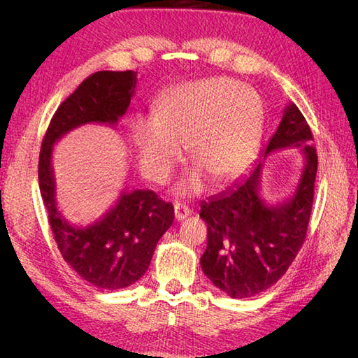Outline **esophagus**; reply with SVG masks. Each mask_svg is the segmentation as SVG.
Wrapping results in <instances>:
<instances>
[{"label":"esophagus","instance_id":"1","mask_svg":"<svg viewBox=\"0 0 358 358\" xmlns=\"http://www.w3.org/2000/svg\"><path fill=\"white\" fill-rule=\"evenodd\" d=\"M189 215H191V210H189L188 206H183L180 203L175 204V218L178 221H183L185 218H188Z\"/></svg>","mask_w":358,"mask_h":358}]
</instances>
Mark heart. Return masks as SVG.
Here are the masks:
<instances>
[{
  "label": "heart",
  "mask_w": 358,
  "mask_h": 358,
  "mask_svg": "<svg viewBox=\"0 0 358 358\" xmlns=\"http://www.w3.org/2000/svg\"><path fill=\"white\" fill-rule=\"evenodd\" d=\"M263 127V107L254 90L230 79L182 83L155 106V116H138L129 125L140 171L164 183L187 143L194 170L178 182V196L203 189V175L215 183L234 179L252 159Z\"/></svg>",
  "instance_id": "obj_1"
}]
</instances>
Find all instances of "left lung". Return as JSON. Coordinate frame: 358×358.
<instances>
[{
  "instance_id": "8db88e82",
  "label": "left lung",
  "mask_w": 358,
  "mask_h": 358,
  "mask_svg": "<svg viewBox=\"0 0 358 358\" xmlns=\"http://www.w3.org/2000/svg\"><path fill=\"white\" fill-rule=\"evenodd\" d=\"M312 140L305 116L289 103L262 158L231 188L201 201L200 218L208 224V246L200 264L203 273L227 296L252 297L276 284L305 242L318 169ZM289 147L302 150L301 178L285 201L270 205L261 196L265 158Z\"/></svg>"
}]
</instances>
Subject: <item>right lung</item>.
I'll list each match as a JSON object with an SVG mask.
<instances>
[{
    "label": "right lung",
    "mask_w": 358,
    "mask_h": 358,
    "mask_svg": "<svg viewBox=\"0 0 358 358\" xmlns=\"http://www.w3.org/2000/svg\"><path fill=\"white\" fill-rule=\"evenodd\" d=\"M136 86L137 73L131 70L91 74L58 107L40 150V192L59 251L76 273L101 289L129 287L146 273L158 241L173 224L175 210L154 191L125 187L112 208L92 224L70 222L57 201L53 146L86 124L115 128L128 110Z\"/></svg>",
    "instance_id": "obj_1"
}]
</instances>
